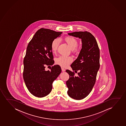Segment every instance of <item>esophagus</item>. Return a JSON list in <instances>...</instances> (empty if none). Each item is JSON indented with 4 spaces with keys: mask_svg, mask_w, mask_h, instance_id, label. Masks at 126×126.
<instances>
[{
    "mask_svg": "<svg viewBox=\"0 0 126 126\" xmlns=\"http://www.w3.org/2000/svg\"><path fill=\"white\" fill-rule=\"evenodd\" d=\"M61 69H62V72H65V69H64L63 68V67H61Z\"/></svg>",
    "mask_w": 126,
    "mask_h": 126,
    "instance_id": "1",
    "label": "esophagus"
}]
</instances>
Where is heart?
I'll return each mask as SVG.
<instances>
[{
  "mask_svg": "<svg viewBox=\"0 0 126 126\" xmlns=\"http://www.w3.org/2000/svg\"><path fill=\"white\" fill-rule=\"evenodd\" d=\"M65 42L69 45L70 48L74 50L78 46V42L75 38L72 37H65ZM60 42V39L58 38L54 39L51 44V49L52 52L56 53ZM73 59L71 57H66L61 56L56 59V62L57 64L63 67H66L72 63Z\"/></svg>",
  "mask_w": 126,
  "mask_h": 126,
  "instance_id": "b5f03b06",
  "label": "heart"
}]
</instances>
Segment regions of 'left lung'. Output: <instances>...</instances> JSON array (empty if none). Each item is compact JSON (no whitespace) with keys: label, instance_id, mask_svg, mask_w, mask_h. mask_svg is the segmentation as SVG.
<instances>
[{"label":"left lung","instance_id":"1","mask_svg":"<svg viewBox=\"0 0 126 126\" xmlns=\"http://www.w3.org/2000/svg\"><path fill=\"white\" fill-rule=\"evenodd\" d=\"M69 35L81 39L82 48L77 58L71 65L74 71L66 70L69 78L66 84L68 94L76 100H81L91 93L96 82V78L100 67V52L96 39L87 31L69 33Z\"/></svg>","mask_w":126,"mask_h":126}]
</instances>
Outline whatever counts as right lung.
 I'll list each match as a JSON object with an SVG mask.
<instances>
[{
  "mask_svg": "<svg viewBox=\"0 0 126 126\" xmlns=\"http://www.w3.org/2000/svg\"><path fill=\"white\" fill-rule=\"evenodd\" d=\"M62 33L40 29L27 45L24 60L23 78L28 91L36 97H43L49 94L53 82L61 72L58 65L52 66L50 70L46 71L45 68L54 64L51 44Z\"/></svg>",
  "mask_w": 126,
  "mask_h": 126,
  "instance_id": "obj_1",
  "label": "right lung"
}]
</instances>
